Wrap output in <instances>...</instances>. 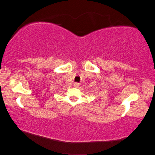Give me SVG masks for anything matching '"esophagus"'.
Returning <instances> with one entry per match:
<instances>
[{
  "mask_svg": "<svg viewBox=\"0 0 155 155\" xmlns=\"http://www.w3.org/2000/svg\"><path fill=\"white\" fill-rule=\"evenodd\" d=\"M74 85V87H78L79 86V83H75Z\"/></svg>",
  "mask_w": 155,
  "mask_h": 155,
  "instance_id": "1",
  "label": "esophagus"
}]
</instances>
